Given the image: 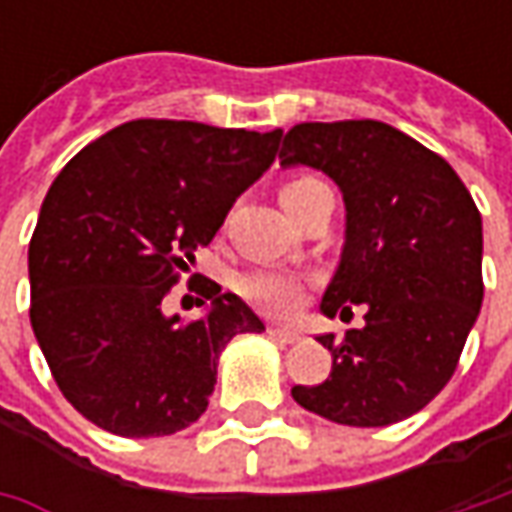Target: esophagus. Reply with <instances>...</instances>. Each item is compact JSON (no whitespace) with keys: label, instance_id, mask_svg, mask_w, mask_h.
Masks as SVG:
<instances>
[{"label":"esophagus","instance_id":"34e87169","mask_svg":"<svg viewBox=\"0 0 512 512\" xmlns=\"http://www.w3.org/2000/svg\"><path fill=\"white\" fill-rule=\"evenodd\" d=\"M267 333H270L273 339H279V342H285V344H293L302 339V333H299V330H293V327H285V325H270Z\"/></svg>","mask_w":512,"mask_h":512}]
</instances>
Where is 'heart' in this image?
<instances>
[{"mask_svg": "<svg viewBox=\"0 0 512 512\" xmlns=\"http://www.w3.org/2000/svg\"><path fill=\"white\" fill-rule=\"evenodd\" d=\"M322 185L316 176H293L287 179L282 187V205L290 210L296 202H302L310 190ZM236 290L245 296L250 305L270 310V313H287L299 305L302 293H305V279L293 270H282V267H256L239 276Z\"/></svg>", "mask_w": 512, "mask_h": 512, "instance_id": "1", "label": "heart"}]
</instances>
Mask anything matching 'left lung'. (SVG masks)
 <instances>
[{"mask_svg": "<svg viewBox=\"0 0 512 512\" xmlns=\"http://www.w3.org/2000/svg\"><path fill=\"white\" fill-rule=\"evenodd\" d=\"M279 139V162L327 173L347 210L322 313L364 307L342 342L319 336L333 370L293 399L350 427L402 422L450 382L482 310V213L439 153L384 122H302Z\"/></svg>", "mask_w": 512, "mask_h": 512, "instance_id": "8db88e82", "label": "left lung"}]
</instances>
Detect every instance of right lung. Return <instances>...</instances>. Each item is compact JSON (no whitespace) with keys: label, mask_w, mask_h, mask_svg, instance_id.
Wrapping results in <instances>:
<instances>
[{"label":"right lung","mask_w":512,"mask_h":512,"mask_svg":"<svg viewBox=\"0 0 512 512\" xmlns=\"http://www.w3.org/2000/svg\"><path fill=\"white\" fill-rule=\"evenodd\" d=\"M279 136L133 119L56 176L28 247L30 325L88 422L128 439L185 430L207 410L225 344L265 330L210 279L193 285L210 299L196 322L168 316L162 302L273 165Z\"/></svg>","instance_id":"obj_1"}]
</instances>
